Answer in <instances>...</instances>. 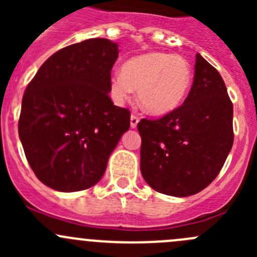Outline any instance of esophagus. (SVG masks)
Here are the masks:
<instances>
[{
  "mask_svg": "<svg viewBox=\"0 0 257 257\" xmlns=\"http://www.w3.org/2000/svg\"><path fill=\"white\" fill-rule=\"evenodd\" d=\"M138 123H139L138 116L134 115V114H132V115H131V126H132V128H137Z\"/></svg>",
  "mask_w": 257,
  "mask_h": 257,
  "instance_id": "esophagus-1",
  "label": "esophagus"
}]
</instances>
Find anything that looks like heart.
Masks as SVG:
<instances>
[{
  "instance_id": "heart-1",
  "label": "heart",
  "mask_w": 257,
  "mask_h": 257,
  "mask_svg": "<svg viewBox=\"0 0 257 257\" xmlns=\"http://www.w3.org/2000/svg\"><path fill=\"white\" fill-rule=\"evenodd\" d=\"M193 83V68L188 59L167 52H148L132 57L120 73L110 77L109 89L118 104L137 89L139 104L153 115L169 113L188 95Z\"/></svg>"
}]
</instances>
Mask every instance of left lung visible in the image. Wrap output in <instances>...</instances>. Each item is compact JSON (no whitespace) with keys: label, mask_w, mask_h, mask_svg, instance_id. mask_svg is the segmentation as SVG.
Returning <instances> with one entry per match:
<instances>
[{"label":"left lung","mask_w":257,"mask_h":257,"mask_svg":"<svg viewBox=\"0 0 257 257\" xmlns=\"http://www.w3.org/2000/svg\"><path fill=\"white\" fill-rule=\"evenodd\" d=\"M188 97L167 115L142 119L141 172L158 193L190 196L217 177L234 143L232 103L219 72L200 54Z\"/></svg>","instance_id":"1"}]
</instances>
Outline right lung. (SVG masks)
I'll return each mask as SVG.
<instances>
[{"label":"right lung","instance_id":"add662e5","mask_svg":"<svg viewBox=\"0 0 257 257\" xmlns=\"http://www.w3.org/2000/svg\"><path fill=\"white\" fill-rule=\"evenodd\" d=\"M118 53L105 38L74 43L52 54L26 88L18 134L33 173L51 189L95 185L129 129V110L109 98Z\"/></svg>","mask_w":257,"mask_h":257}]
</instances>
